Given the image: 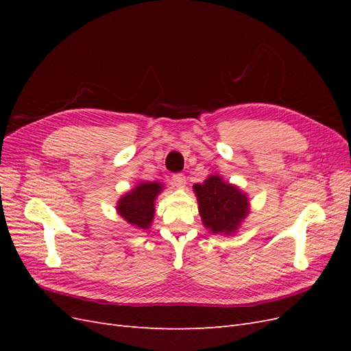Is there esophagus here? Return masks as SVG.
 I'll use <instances>...</instances> for the list:
<instances>
[{"label":"esophagus","instance_id":"esophagus-1","mask_svg":"<svg viewBox=\"0 0 351 351\" xmlns=\"http://www.w3.org/2000/svg\"><path fill=\"white\" fill-rule=\"evenodd\" d=\"M173 184L177 187V189H183L186 186V177L184 174L178 173V174H174L173 176Z\"/></svg>","mask_w":351,"mask_h":351}]
</instances>
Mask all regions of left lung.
<instances>
[{
	"label": "left lung",
	"mask_w": 351,
	"mask_h": 351,
	"mask_svg": "<svg viewBox=\"0 0 351 351\" xmlns=\"http://www.w3.org/2000/svg\"><path fill=\"white\" fill-rule=\"evenodd\" d=\"M204 226L212 234L234 236L241 222L249 215V197L241 190L210 174L204 183L193 186Z\"/></svg>",
	"instance_id": "1"
}]
</instances>
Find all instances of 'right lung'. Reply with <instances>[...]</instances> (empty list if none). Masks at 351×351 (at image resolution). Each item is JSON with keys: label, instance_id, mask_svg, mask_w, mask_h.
Masks as SVG:
<instances>
[{"label": "right lung", "instance_id": "right-lung-1", "mask_svg": "<svg viewBox=\"0 0 351 351\" xmlns=\"http://www.w3.org/2000/svg\"><path fill=\"white\" fill-rule=\"evenodd\" d=\"M162 184L158 182H143L136 184L129 193L117 202V212L129 224L147 230L155 215V199L162 192Z\"/></svg>", "mask_w": 351, "mask_h": 351}]
</instances>
